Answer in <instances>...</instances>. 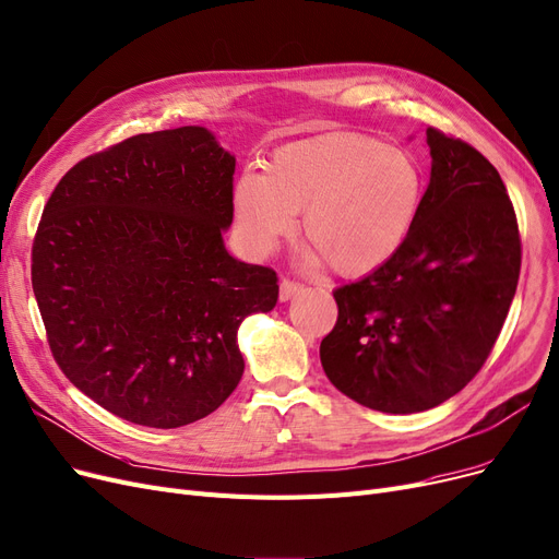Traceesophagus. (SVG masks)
<instances>
[{
	"label": "esophagus",
	"mask_w": 559,
	"mask_h": 559,
	"mask_svg": "<svg viewBox=\"0 0 559 559\" xmlns=\"http://www.w3.org/2000/svg\"><path fill=\"white\" fill-rule=\"evenodd\" d=\"M299 293H304V285H301V283H297V281H289V278H283V283H281V301L295 299Z\"/></svg>",
	"instance_id": "obj_1"
}]
</instances>
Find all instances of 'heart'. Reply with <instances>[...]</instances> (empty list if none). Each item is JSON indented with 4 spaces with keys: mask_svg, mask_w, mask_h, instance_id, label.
Segmentation results:
<instances>
[{
    "mask_svg": "<svg viewBox=\"0 0 559 559\" xmlns=\"http://www.w3.org/2000/svg\"><path fill=\"white\" fill-rule=\"evenodd\" d=\"M425 176L397 145L358 132L287 143L266 171L235 182V222L247 247L272 253L293 237L304 212L306 260L343 276L368 274L391 260L416 224Z\"/></svg>",
    "mask_w": 559,
    "mask_h": 559,
    "instance_id": "b5f03b06",
    "label": "heart"
}]
</instances>
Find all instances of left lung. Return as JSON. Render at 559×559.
Listing matches in <instances>:
<instances>
[{"label":"left lung","instance_id":"8db88e82","mask_svg":"<svg viewBox=\"0 0 559 559\" xmlns=\"http://www.w3.org/2000/svg\"><path fill=\"white\" fill-rule=\"evenodd\" d=\"M431 176L397 253L337 287L322 340L329 381L381 414H418L456 395L489 358L516 295L521 235L496 166L427 128Z\"/></svg>","mask_w":559,"mask_h":559}]
</instances>
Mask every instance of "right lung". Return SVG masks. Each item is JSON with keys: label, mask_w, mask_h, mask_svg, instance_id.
Segmentation results:
<instances>
[{"label": "right lung", "mask_w": 559, "mask_h": 559, "mask_svg": "<svg viewBox=\"0 0 559 559\" xmlns=\"http://www.w3.org/2000/svg\"><path fill=\"white\" fill-rule=\"evenodd\" d=\"M235 157L199 126L136 134L78 162L45 203L32 285L61 372L134 425L219 408L245 358L237 329L278 299L272 266L235 260Z\"/></svg>", "instance_id": "1"}]
</instances>
